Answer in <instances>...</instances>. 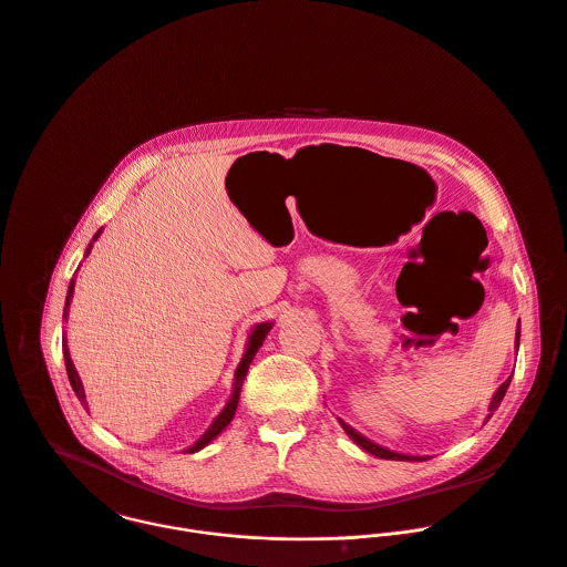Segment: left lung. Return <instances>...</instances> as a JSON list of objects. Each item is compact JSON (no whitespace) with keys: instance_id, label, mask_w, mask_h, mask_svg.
<instances>
[{"instance_id":"obj_1","label":"left lung","mask_w":567,"mask_h":567,"mask_svg":"<svg viewBox=\"0 0 567 567\" xmlns=\"http://www.w3.org/2000/svg\"><path fill=\"white\" fill-rule=\"evenodd\" d=\"M519 336H522V329H517V344H519ZM511 380H513V375L497 389V393H495V398H493V402H491V415L488 417H493V413L499 409V404H502V400H504V395H506V391H508V386H511ZM342 424V429L347 431V435L360 446V449H364L367 453H371V455H375V457H380V460H398V462H402V460H422V457H409V455H400V453H393V451H389V449H382V446H378V444H373V442H369L367 437H362L360 433H355L349 424H344V422H340Z\"/></svg>"}]
</instances>
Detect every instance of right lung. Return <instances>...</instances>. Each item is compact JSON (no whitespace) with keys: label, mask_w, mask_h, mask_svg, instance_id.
<instances>
[{"label":"right lung","mask_w":567,"mask_h":567,"mask_svg":"<svg viewBox=\"0 0 567 567\" xmlns=\"http://www.w3.org/2000/svg\"><path fill=\"white\" fill-rule=\"evenodd\" d=\"M101 231H96V236H99ZM94 236V238H96ZM92 247V245H90ZM90 247H87V251H90ZM72 291H74V282H70V287H68V296H65V309H63V318H68V307H70V300H72ZM269 329H271V324L269 322H265V324H258L254 331H251V336H249V344H247V351H245V355H243V360H240V364H238V369H236V378H234V393H231V400L227 402V406L223 409V413L214 420V424L207 429V433L189 449V453H196V451H200V449H205L229 422H231V417H234V413H236V406H238V400H240V389H243V380H245V375H247V369H249V364H251V360H254V355L258 353V349L262 347V340H265V336L269 333ZM63 360H65V371H68V380H70V386H72V391L76 393V398L81 400V402H85V395H83V386H81V380H79V375H76V371H74V364H72V360H70V353H68V347H65V338H63Z\"/></svg>","instance_id":"add662e5"}]
</instances>
